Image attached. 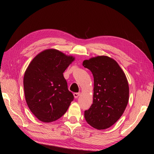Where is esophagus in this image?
I'll use <instances>...</instances> for the list:
<instances>
[{"label":"esophagus","mask_w":154,"mask_h":154,"mask_svg":"<svg viewBox=\"0 0 154 154\" xmlns=\"http://www.w3.org/2000/svg\"><path fill=\"white\" fill-rule=\"evenodd\" d=\"M80 95V93H73V96L75 98V99H77V98H78V97H79Z\"/></svg>","instance_id":"esophagus-1"}]
</instances>
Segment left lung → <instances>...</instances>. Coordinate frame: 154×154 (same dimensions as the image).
<instances>
[{
  "instance_id": "left-lung-1",
  "label": "left lung",
  "mask_w": 154,
  "mask_h": 154,
  "mask_svg": "<svg viewBox=\"0 0 154 154\" xmlns=\"http://www.w3.org/2000/svg\"><path fill=\"white\" fill-rule=\"evenodd\" d=\"M83 65L94 77L93 103L85 111V119L94 128L106 129L120 119L128 103L125 73L115 60L104 55L85 60Z\"/></svg>"
}]
</instances>
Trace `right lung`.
Here are the masks:
<instances>
[{
	"instance_id": "obj_1",
	"label": "right lung",
	"mask_w": 154,
	"mask_h": 154,
	"mask_svg": "<svg viewBox=\"0 0 154 154\" xmlns=\"http://www.w3.org/2000/svg\"><path fill=\"white\" fill-rule=\"evenodd\" d=\"M74 60L60 51L48 49L38 54L26 70V101L31 112L42 122H51L60 119L73 100L63 73Z\"/></svg>"
}]
</instances>
